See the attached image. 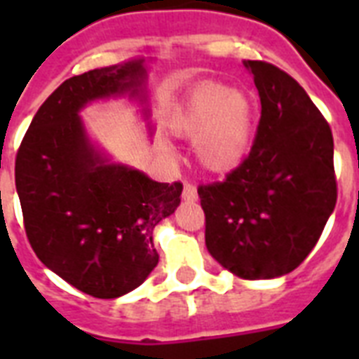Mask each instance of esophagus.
Masks as SVG:
<instances>
[{
  "label": "esophagus",
  "mask_w": 359,
  "mask_h": 359,
  "mask_svg": "<svg viewBox=\"0 0 359 359\" xmlns=\"http://www.w3.org/2000/svg\"><path fill=\"white\" fill-rule=\"evenodd\" d=\"M182 199L184 201H196L197 199V188L190 182H184V188H182Z\"/></svg>",
  "instance_id": "obj_1"
}]
</instances>
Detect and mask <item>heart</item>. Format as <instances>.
<instances>
[{"mask_svg": "<svg viewBox=\"0 0 359 359\" xmlns=\"http://www.w3.org/2000/svg\"><path fill=\"white\" fill-rule=\"evenodd\" d=\"M255 104L250 95L219 81L194 87L169 121V132L194 141L199 165L210 173H229L250 151Z\"/></svg>", "mask_w": 359, "mask_h": 359, "instance_id": "b5f03b06", "label": "heart"}]
</instances>
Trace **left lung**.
<instances>
[{
	"label": "left lung",
	"mask_w": 359,
	"mask_h": 359,
	"mask_svg": "<svg viewBox=\"0 0 359 359\" xmlns=\"http://www.w3.org/2000/svg\"><path fill=\"white\" fill-rule=\"evenodd\" d=\"M261 121L250 154L224 182L197 188L208 253L242 279L292 272L337 201L334 137L304 87L278 67L244 61Z\"/></svg>",
	"instance_id": "obj_1"
}]
</instances>
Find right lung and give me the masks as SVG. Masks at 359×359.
<instances>
[{"mask_svg": "<svg viewBox=\"0 0 359 359\" xmlns=\"http://www.w3.org/2000/svg\"><path fill=\"white\" fill-rule=\"evenodd\" d=\"M145 59L95 69L46 98L16 154L25 235L42 264L95 298H119L158 264L152 231L179 207L182 184L111 163L80 114L100 98H143Z\"/></svg>", "mask_w": 359, "mask_h": 359, "instance_id": "obj_1", "label": "right lung"}]
</instances>
